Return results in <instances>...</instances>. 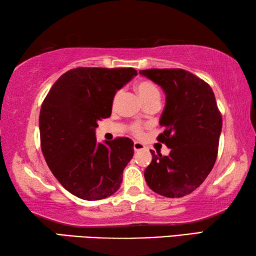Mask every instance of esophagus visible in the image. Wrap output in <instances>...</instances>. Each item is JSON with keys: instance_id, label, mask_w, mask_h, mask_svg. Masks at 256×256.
<instances>
[{"instance_id": "esophagus-1", "label": "esophagus", "mask_w": 256, "mask_h": 256, "mask_svg": "<svg viewBox=\"0 0 256 256\" xmlns=\"http://www.w3.org/2000/svg\"><path fill=\"white\" fill-rule=\"evenodd\" d=\"M133 149H134V151H141V150H144L146 146L142 144H140V142H134Z\"/></svg>"}]
</instances>
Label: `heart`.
<instances>
[{
    "label": "heart",
    "mask_w": 256,
    "mask_h": 256,
    "mask_svg": "<svg viewBox=\"0 0 256 256\" xmlns=\"http://www.w3.org/2000/svg\"><path fill=\"white\" fill-rule=\"evenodd\" d=\"M136 90L138 94V96L142 99V102H146L149 100H152V99H160V92L157 88V86L149 80H141L138 81L136 84ZM120 97V92L116 94L114 98V104L116 102ZM131 132L136 136H141L144 134L142 131V128L138 124H133L131 126Z\"/></svg>",
    "instance_id": "b5f03b06"
}]
</instances>
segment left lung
Listing matches in <instances>:
<instances>
[{
  "label": "left lung",
  "instance_id": "obj_1",
  "mask_svg": "<svg viewBox=\"0 0 256 256\" xmlns=\"http://www.w3.org/2000/svg\"><path fill=\"white\" fill-rule=\"evenodd\" d=\"M138 73L166 94L160 118L164 131L157 140L170 149L168 156L151 150L146 182L162 196H185L204 182L218 154L222 116L214 94L206 81L183 68H149Z\"/></svg>",
  "mask_w": 256,
  "mask_h": 256
}]
</instances>
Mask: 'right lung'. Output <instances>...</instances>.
Returning a JSON list of instances; mask_svg holds the SVG:
<instances>
[{
  "label": "right lung",
  "mask_w": 256,
  "mask_h": 256,
  "mask_svg": "<svg viewBox=\"0 0 256 256\" xmlns=\"http://www.w3.org/2000/svg\"><path fill=\"white\" fill-rule=\"evenodd\" d=\"M136 74L132 68H73L58 78L42 104V154L60 185L82 200H102L122 183L133 141L98 144L94 130L110 116L116 92Z\"/></svg>",
  "instance_id": "add662e5"
}]
</instances>
